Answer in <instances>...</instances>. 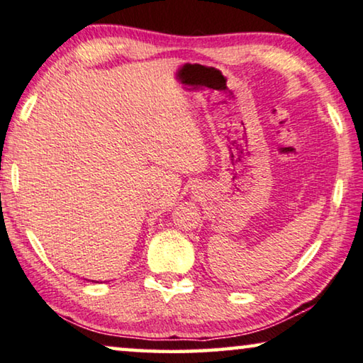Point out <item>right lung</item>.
Returning a JSON list of instances; mask_svg holds the SVG:
<instances>
[{"label":"right lung","mask_w":363,"mask_h":363,"mask_svg":"<svg viewBox=\"0 0 363 363\" xmlns=\"http://www.w3.org/2000/svg\"><path fill=\"white\" fill-rule=\"evenodd\" d=\"M86 281H89V279H86ZM92 282H96V281H92Z\"/></svg>","instance_id":"1"}]
</instances>
